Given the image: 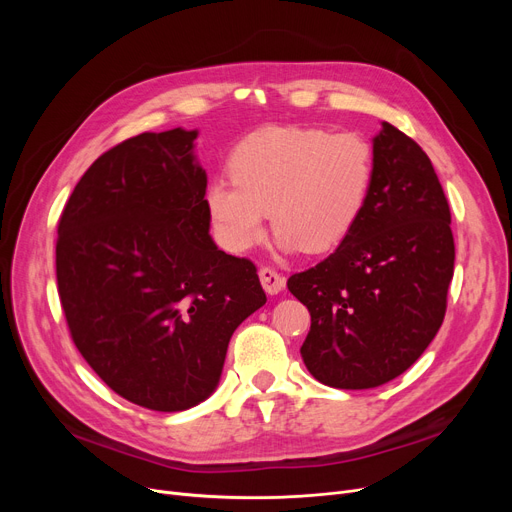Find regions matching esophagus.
I'll use <instances>...</instances> for the list:
<instances>
[{
	"mask_svg": "<svg viewBox=\"0 0 512 512\" xmlns=\"http://www.w3.org/2000/svg\"><path fill=\"white\" fill-rule=\"evenodd\" d=\"M259 280H261V286L267 294H278L286 284V280L276 270H272V267H261Z\"/></svg>",
	"mask_w": 512,
	"mask_h": 512,
	"instance_id": "34e87169",
	"label": "esophagus"
}]
</instances>
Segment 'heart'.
<instances>
[{
  "label": "heart",
  "instance_id": "obj_1",
  "mask_svg": "<svg viewBox=\"0 0 512 512\" xmlns=\"http://www.w3.org/2000/svg\"><path fill=\"white\" fill-rule=\"evenodd\" d=\"M228 168L232 178H215L205 195L228 251L259 245L272 211L282 251L319 255L338 249L363 218L375 153L357 132L267 126L234 147Z\"/></svg>",
  "mask_w": 512,
  "mask_h": 512
}]
</instances>
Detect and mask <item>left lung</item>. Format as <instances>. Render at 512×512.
<instances>
[{
    "instance_id": "obj_1",
    "label": "left lung",
    "mask_w": 512,
    "mask_h": 512,
    "mask_svg": "<svg viewBox=\"0 0 512 512\" xmlns=\"http://www.w3.org/2000/svg\"><path fill=\"white\" fill-rule=\"evenodd\" d=\"M373 153L371 199L351 236L288 278L311 313L303 361L315 380L340 390L382 386L423 355L454 274L450 207L432 161L388 122Z\"/></svg>"
}]
</instances>
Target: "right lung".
<instances>
[{
	"label": "right lung",
	"mask_w": 512,
	"mask_h": 512,
	"mask_svg": "<svg viewBox=\"0 0 512 512\" xmlns=\"http://www.w3.org/2000/svg\"><path fill=\"white\" fill-rule=\"evenodd\" d=\"M195 139L143 132L105 151L58 224V292L78 353L116 394L164 413L215 390L234 330L267 301L255 263L209 236Z\"/></svg>",
	"instance_id": "add662e5"
}]
</instances>
